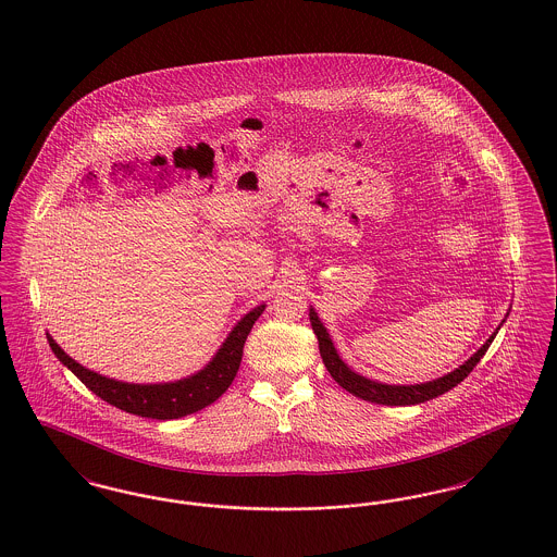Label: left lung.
<instances>
[{
	"label": "left lung",
	"instance_id": "left-lung-1",
	"mask_svg": "<svg viewBox=\"0 0 557 557\" xmlns=\"http://www.w3.org/2000/svg\"><path fill=\"white\" fill-rule=\"evenodd\" d=\"M311 318V325H313V332L318 336L319 352H321V359H323V366L330 371V375L348 391L350 395L355 397L363 398V400H371V403H377V405H418V403H424L430 398L441 397L445 393H449L450 388H455L459 382H463L468 377V373L476 368L478 361L482 359V355L488 350V346L493 343V338L497 336V332L480 346L474 357H470L463 366H459L457 370L450 371L447 375L434 380V382H425V384H416V386H388V384H380V382H373L368 380L359 373H355L352 370H348L343 359L338 357L336 348L332 345L323 323L319 321L318 313L311 309L309 313Z\"/></svg>",
	"mask_w": 557,
	"mask_h": 557
}]
</instances>
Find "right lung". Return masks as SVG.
Segmentation results:
<instances>
[{"label": "right lung", "instance_id": "add662e5", "mask_svg": "<svg viewBox=\"0 0 557 557\" xmlns=\"http://www.w3.org/2000/svg\"><path fill=\"white\" fill-rule=\"evenodd\" d=\"M265 305L252 309L246 318L239 321L232 330L227 341L219 348L211 363L196 375L173 382V384H125L104 377L100 373L85 370L75 359H71L60 346L48 336L53 355L73 371L81 382L110 405L148 420H177L189 413L205 409L207 405L221 397L230 384L234 382L239 370L244 343L255 325L261 318Z\"/></svg>", "mask_w": 557, "mask_h": 557}]
</instances>
